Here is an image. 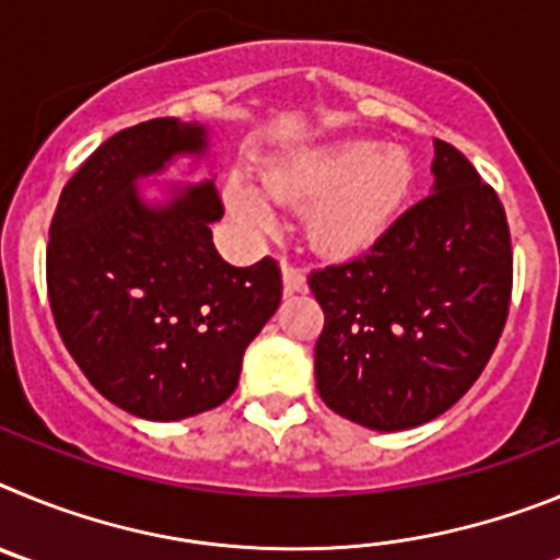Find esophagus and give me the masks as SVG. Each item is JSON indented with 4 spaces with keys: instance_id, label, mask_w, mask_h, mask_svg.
<instances>
[{
    "instance_id": "esophagus-1",
    "label": "esophagus",
    "mask_w": 560,
    "mask_h": 560,
    "mask_svg": "<svg viewBox=\"0 0 560 560\" xmlns=\"http://www.w3.org/2000/svg\"><path fill=\"white\" fill-rule=\"evenodd\" d=\"M283 289L285 294L305 291V271L294 264H283Z\"/></svg>"
}]
</instances>
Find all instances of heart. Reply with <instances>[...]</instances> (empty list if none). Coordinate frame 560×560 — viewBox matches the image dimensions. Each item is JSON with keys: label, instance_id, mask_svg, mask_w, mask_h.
Returning a JSON list of instances; mask_svg holds the SVG:
<instances>
[{"label": "heart", "instance_id": "b5f03b06", "mask_svg": "<svg viewBox=\"0 0 560 560\" xmlns=\"http://www.w3.org/2000/svg\"><path fill=\"white\" fill-rule=\"evenodd\" d=\"M412 182L415 167L407 151L370 140L316 148L264 176L271 199L305 207L308 244L336 257L370 249L395 224ZM224 199L246 230L264 235L275 226L271 201L246 176L226 182Z\"/></svg>", "mask_w": 560, "mask_h": 560}]
</instances>
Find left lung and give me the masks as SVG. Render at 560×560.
<instances>
[{
  "mask_svg": "<svg viewBox=\"0 0 560 560\" xmlns=\"http://www.w3.org/2000/svg\"><path fill=\"white\" fill-rule=\"evenodd\" d=\"M434 185L364 255L314 269L316 389L341 418L400 432L452 409L497 350L513 291L508 215L434 140Z\"/></svg>",
  "mask_w": 560,
  "mask_h": 560,
  "instance_id": "left-lung-1",
  "label": "left lung"
}]
</instances>
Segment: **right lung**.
Wrapping results in <instances>:
<instances>
[{"label": "right lung", "instance_id": "right-lung-1", "mask_svg": "<svg viewBox=\"0 0 560 560\" xmlns=\"http://www.w3.org/2000/svg\"><path fill=\"white\" fill-rule=\"evenodd\" d=\"M205 126L160 117L108 137L63 185L47 244L58 334L92 387L145 420H182L235 393L244 353L283 296L275 257L235 269L212 246V182L148 207L137 176L201 153Z\"/></svg>", "mask_w": 560, "mask_h": 560}]
</instances>
